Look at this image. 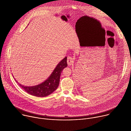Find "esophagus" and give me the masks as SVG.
<instances>
[{
  "label": "esophagus",
  "mask_w": 131,
  "mask_h": 131,
  "mask_svg": "<svg viewBox=\"0 0 131 131\" xmlns=\"http://www.w3.org/2000/svg\"><path fill=\"white\" fill-rule=\"evenodd\" d=\"M67 64L69 66L72 65L73 63V58H72L71 57H68L67 58Z\"/></svg>",
  "instance_id": "esophagus-1"
}]
</instances>
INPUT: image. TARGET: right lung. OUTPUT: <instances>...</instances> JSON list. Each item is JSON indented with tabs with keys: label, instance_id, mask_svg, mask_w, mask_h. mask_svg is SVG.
<instances>
[{
	"label": "right lung",
	"instance_id": "1",
	"mask_svg": "<svg viewBox=\"0 0 131 131\" xmlns=\"http://www.w3.org/2000/svg\"><path fill=\"white\" fill-rule=\"evenodd\" d=\"M67 66V57H65L57 66L49 78L43 83L34 86H25L18 83V84L25 92L31 95L37 97L47 96L58 88L61 72Z\"/></svg>",
	"mask_w": 131,
	"mask_h": 131
}]
</instances>
